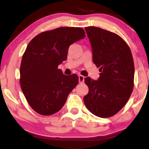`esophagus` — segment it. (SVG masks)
<instances>
[{
	"instance_id": "34e87169",
	"label": "esophagus",
	"mask_w": 149,
	"mask_h": 149,
	"mask_svg": "<svg viewBox=\"0 0 149 149\" xmlns=\"http://www.w3.org/2000/svg\"><path fill=\"white\" fill-rule=\"evenodd\" d=\"M84 79H85V77L83 76H82V75H79V76H78V80H79L80 83H83V82H84Z\"/></svg>"
}]
</instances>
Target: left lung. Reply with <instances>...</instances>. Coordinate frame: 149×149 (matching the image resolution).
Masks as SVG:
<instances>
[{"label": "left lung", "mask_w": 149, "mask_h": 149, "mask_svg": "<svg viewBox=\"0 0 149 149\" xmlns=\"http://www.w3.org/2000/svg\"><path fill=\"white\" fill-rule=\"evenodd\" d=\"M91 44L92 60L100 78H85L89 92L85 105L100 118L114 116L125 105L134 87V65L130 49L117 34L95 26L85 27Z\"/></svg>", "instance_id": "8db88e82"}]
</instances>
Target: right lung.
I'll return each instance as SVG.
<instances>
[{"mask_svg":"<svg viewBox=\"0 0 149 149\" xmlns=\"http://www.w3.org/2000/svg\"><path fill=\"white\" fill-rule=\"evenodd\" d=\"M79 27H60L42 32L27 45L20 66V84L31 107L38 113H55L78 83L76 74L66 76L58 66L67 59L69 46L84 38Z\"/></svg>","mask_w":149,"mask_h":149,"instance_id":"obj_1","label":"right lung"}]
</instances>
